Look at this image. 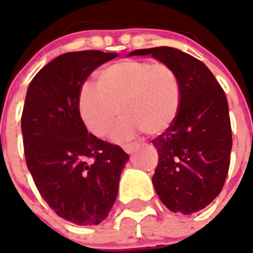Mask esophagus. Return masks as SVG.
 I'll return each instance as SVG.
<instances>
[{"mask_svg": "<svg viewBox=\"0 0 253 253\" xmlns=\"http://www.w3.org/2000/svg\"><path fill=\"white\" fill-rule=\"evenodd\" d=\"M137 147H138V144H136V143H129V144L122 145V148H124V150L127 154H132L137 149Z\"/></svg>", "mask_w": 253, "mask_h": 253, "instance_id": "34e87169", "label": "esophagus"}]
</instances>
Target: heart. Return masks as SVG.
Segmentation results:
<instances>
[{"label":"heart","instance_id":"heart-1","mask_svg":"<svg viewBox=\"0 0 253 253\" xmlns=\"http://www.w3.org/2000/svg\"><path fill=\"white\" fill-rule=\"evenodd\" d=\"M181 105V84L169 65L148 60H122L96 75V86L84 84L77 96L78 115L96 137H105L117 116L116 139L144 131L155 136L175 122Z\"/></svg>","mask_w":253,"mask_h":253}]
</instances>
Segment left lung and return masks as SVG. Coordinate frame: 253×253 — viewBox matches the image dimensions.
Returning a JSON list of instances; mask_svg holds the SVG:
<instances>
[{
    "mask_svg": "<svg viewBox=\"0 0 253 253\" xmlns=\"http://www.w3.org/2000/svg\"><path fill=\"white\" fill-rule=\"evenodd\" d=\"M152 55L175 71L181 105L175 122L153 139L159 162L153 175L157 195L174 213H196L220 193L233 147L225 93L202 61L177 48L134 50L128 56Z\"/></svg>",
    "mask_w": 253,
    "mask_h": 253,
    "instance_id": "8db88e82",
    "label": "left lung"
}]
</instances>
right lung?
Returning <instances> with one entry per match:
<instances>
[{
	"mask_svg": "<svg viewBox=\"0 0 253 253\" xmlns=\"http://www.w3.org/2000/svg\"><path fill=\"white\" fill-rule=\"evenodd\" d=\"M117 53H63L30 82L22 114L25 162L42 197L61 218L82 226L108 216L128 154L88 133L77 96L91 72Z\"/></svg>",
	"mask_w": 253,
	"mask_h": 253,
	"instance_id": "right-lung-1",
	"label": "right lung"
}]
</instances>
